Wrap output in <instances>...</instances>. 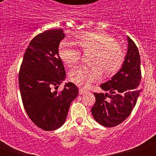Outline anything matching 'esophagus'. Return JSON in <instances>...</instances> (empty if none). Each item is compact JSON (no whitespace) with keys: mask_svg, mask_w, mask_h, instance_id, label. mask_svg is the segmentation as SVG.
<instances>
[{"mask_svg":"<svg viewBox=\"0 0 156 156\" xmlns=\"http://www.w3.org/2000/svg\"><path fill=\"white\" fill-rule=\"evenodd\" d=\"M86 92H87V90H85V89H83V88H80L79 89L80 94H85Z\"/></svg>","mask_w":156,"mask_h":156,"instance_id":"esophagus-1","label":"esophagus"}]
</instances>
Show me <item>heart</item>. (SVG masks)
Here are the masks:
<instances>
[{
  "label": "heart",
  "mask_w": 156,
  "mask_h": 156,
  "mask_svg": "<svg viewBox=\"0 0 156 156\" xmlns=\"http://www.w3.org/2000/svg\"><path fill=\"white\" fill-rule=\"evenodd\" d=\"M111 35L103 31L86 32L73 40L83 53H92L88 68L79 67L72 70L69 79L72 82L83 87H87L92 83L98 82L102 77L103 71L112 76L119 71L125 58L123 48ZM58 55L68 67L79 63L80 52L72 43L63 41L58 46Z\"/></svg>",
  "instance_id": "b5f03b06"
}]
</instances>
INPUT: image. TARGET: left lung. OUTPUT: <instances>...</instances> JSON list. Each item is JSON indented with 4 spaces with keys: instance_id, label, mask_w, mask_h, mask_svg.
Returning <instances> with one entry per match:
<instances>
[{
    "instance_id": "obj_1",
    "label": "left lung",
    "mask_w": 156,
    "mask_h": 156,
    "mask_svg": "<svg viewBox=\"0 0 156 156\" xmlns=\"http://www.w3.org/2000/svg\"><path fill=\"white\" fill-rule=\"evenodd\" d=\"M128 51L122 68L100 87L108 93H94L95 103L91 108L94 119L102 126L112 127L120 124L131 113L137 103L141 80L138 49L129 37Z\"/></svg>"
}]
</instances>
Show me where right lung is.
Returning <instances> with one entry per match:
<instances>
[{
    "instance_id": "add662e5",
    "label": "right lung",
    "mask_w": 156,
    "mask_h": 156,
    "mask_svg": "<svg viewBox=\"0 0 156 156\" xmlns=\"http://www.w3.org/2000/svg\"><path fill=\"white\" fill-rule=\"evenodd\" d=\"M65 37L61 29L46 30L29 44L19 73L22 101L27 115L35 125L47 131L65 122L71 102L79 94L74 83H66L62 91L55 90L66 78L58 55Z\"/></svg>"
}]
</instances>
